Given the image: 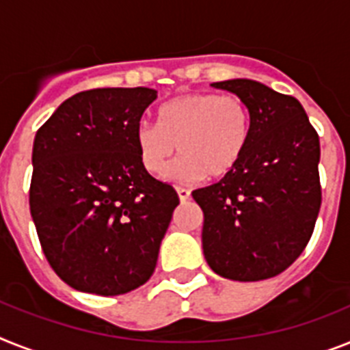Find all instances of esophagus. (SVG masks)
Wrapping results in <instances>:
<instances>
[{"label": "esophagus", "mask_w": 350, "mask_h": 350, "mask_svg": "<svg viewBox=\"0 0 350 350\" xmlns=\"http://www.w3.org/2000/svg\"><path fill=\"white\" fill-rule=\"evenodd\" d=\"M177 195L178 198H180V202H186L189 200L191 193H189V189H186V187H177Z\"/></svg>", "instance_id": "esophagus-1"}]
</instances>
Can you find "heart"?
Returning a JSON list of instances; mask_svg holds the SVG:
<instances>
[{"mask_svg":"<svg viewBox=\"0 0 350 350\" xmlns=\"http://www.w3.org/2000/svg\"><path fill=\"white\" fill-rule=\"evenodd\" d=\"M250 137V114L245 103L230 94L189 92L163 103L157 125L139 123L134 144L139 163L152 175L166 173L175 182H198L225 177L243 157Z\"/></svg>","mask_w":350,"mask_h":350,"instance_id":"b5f03b06","label":"heart"}]
</instances>
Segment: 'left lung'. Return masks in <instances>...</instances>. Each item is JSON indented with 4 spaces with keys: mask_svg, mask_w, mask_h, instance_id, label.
<instances>
[{
    "mask_svg": "<svg viewBox=\"0 0 350 350\" xmlns=\"http://www.w3.org/2000/svg\"><path fill=\"white\" fill-rule=\"evenodd\" d=\"M250 114L238 166L193 191L204 211L202 247L213 272L232 281L279 275L310 241L322 204L320 141L297 98L247 78L213 83Z\"/></svg>",
    "mask_w": 350,
    "mask_h": 350,
    "instance_id": "1",
    "label": "left lung"
}]
</instances>
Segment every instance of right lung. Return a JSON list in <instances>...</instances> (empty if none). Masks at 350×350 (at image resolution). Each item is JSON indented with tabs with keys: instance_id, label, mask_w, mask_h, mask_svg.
<instances>
[{
	"instance_id": "right-lung-1",
	"label": "right lung",
	"mask_w": 350,
	"mask_h": 350,
	"mask_svg": "<svg viewBox=\"0 0 350 350\" xmlns=\"http://www.w3.org/2000/svg\"><path fill=\"white\" fill-rule=\"evenodd\" d=\"M155 98L148 88L82 91L37 130L30 213L50 267L75 290L121 295L154 273L178 206L134 144Z\"/></svg>"
}]
</instances>
